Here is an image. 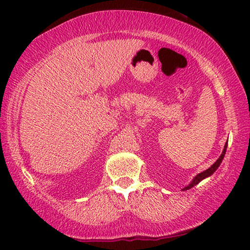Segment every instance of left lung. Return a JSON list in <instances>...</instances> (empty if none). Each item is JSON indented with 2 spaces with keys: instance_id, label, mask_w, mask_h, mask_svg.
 I'll return each mask as SVG.
<instances>
[{
  "instance_id": "left-lung-1",
  "label": "left lung",
  "mask_w": 250,
  "mask_h": 250,
  "mask_svg": "<svg viewBox=\"0 0 250 250\" xmlns=\"http://www.w3.org/2000/svg\"><path fill=\"white\" fill-rule=\"evenodd\" d=\"M227 148H228V142L225 143L224 149H223V152H222V155L220 156V158H218V159L216 160V162H215V163L213 164V165H211V166L209 167V168L206 169V170H204V172H201V173L198 174V175L194 176V179H193L192 181H191V183L189 184V186H187L186 188H183V190H189V189H191V188H193L194 186H196V184L201 182V181H203L204 179H206V177L210 176L211 174H214V172L218 168V166L221 165L222 160H223V158H224L225 151H227Z\"/></svg>"
}]
</instances>
